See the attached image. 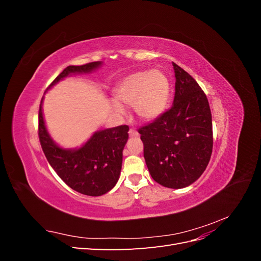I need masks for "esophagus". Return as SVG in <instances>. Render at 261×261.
Returning a JSON list of instances; mask_svg holds the SVG:
<instances>
[{"instance_id":"obj_1","label":"esophagus","mask_w":261,"mask_h":261,"mask_svg":"<svg viewBox=\"0 0 261 261\" xmlns=\"http://www.w3.org/2000/svg\"><path fill=\"white\" fill-rule=\"evenodd\" d=\"M128 134H129V136H130V137H137V136L139 135V134H138L135 129H129Z\"/></svg>"}]
</instances>
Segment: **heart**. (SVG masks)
I'll list each match as a JSON object with an SVG mask.
<instances>
[{
  "label": "heart",
  "instance_id": "b5f03b06",
  "mask_svg": "<svg viewBox=\"0 0 261 261\" xmlns=\"http://www.w3.org/2000/svg\"><path fill=\"white\" fill-rule=\"evenodd\" d=\"M171 82L162 70H141L125 77L114 89L115 102L110 103L111 111L125 115L123 107H133L140 121H153L168 109L171 98Z\"/></svg>",
  "mask_w": 261,
  "mask_h": 261
}]
</instances>
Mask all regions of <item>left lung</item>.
<instances>
[{
	"label": "left lung",
	"mask_w": 261,
	"mask_h": 261,
	"mask_svg": "<svg viewBox=\"0 0 261 261\" xmlns=\"http://www.w3.org/2000/svg\"><path fill=\"white\" fill-rule=\"evenodd\" d=\"M172 65L175 74L172 108L138 132L150 175L164 187L178 189L192 185L206 170L213 134L206 94L183 68Z\"/></svg>",
	"instance_id": "8db88e82"
}]
</instances>
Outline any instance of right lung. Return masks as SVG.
Listing matches in <instances>:
<instances>
[{
  "mask_svg": "<svg viewBox=\"0 0 261 261\" xmlns=\"http://www.w3.org/2000/svg\"><path fill=\"white\" fill-rule=\"evenodd\" d=\"M102 64L99 61L81 66H67L46 90L68 76L90 74ZM42 103L43 98L39 110V139L52 169L70 188L81 194L101 196L111 191L120 178L128 126L97 130L81 147L64 148L55 143L46 128Z\"/></svg>",
  "mask_w": 261,
  "mask_h": 261,
  "instance_id": "add662e5",
  "label": "right lung"
}]
</instances>
